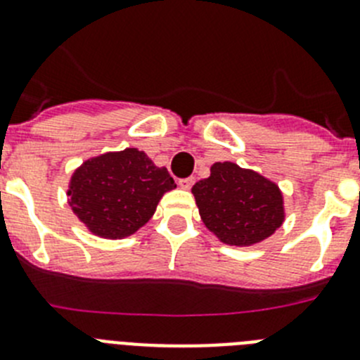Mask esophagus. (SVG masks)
Wrapping results in <instances>:
<instances>
[{"mask_svg":"<svg viewBox=\"0 0 360 360\" xmlns=\"http://www.w3.org/2000/svg\"><path fill=\"white\" fill-rule=\"evenodd\" d=\"M193 184H195V178L189 176V178H182V180H178V186L182 187V189H191L193 187Z\"/></svg>","mask_w":360,"mask_h":360,"instance_id":"1","label":"esophagus"}]
</instances>
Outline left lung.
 Instances as JSON below:
<instances>
[{
	"mask_svg": "<svg viewBox=\"0 0 360 360\" xmlns=\"http://www.w3.org/2000/svg\"><path fill=\"white\" fill-rule=\"evenodd\" d=\"M205 227L221 243L250 247L285 221V196L270 178L234 162H214L211 174L191 189Z\"/></svg>",
	"mask_w": 360,
	"mask_h": 360,
	"instance_id": "obj_1",
	"label": "left lung"
}]
</instances>
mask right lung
Returning <instances> with one entry per match:
<instances>
[{
	"mask_svg": "<svg viewBox=\"0 0 360 360\" xmlns=\"http://www.w3.org/2000/svg\"><path fill=\"white\" fill-rule=\"evenodd\" d=\"M174 187L165 167L141 149L126 148L86 158L73 169L66 196L88 232L124 240L148 224L162 196Z\"/></svg>",
	"mask_w": 360,
	"mask_h": 360,
	"instance_id": "obj_1",
	"label": "right lung"
}]
</instances>
